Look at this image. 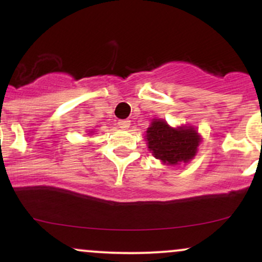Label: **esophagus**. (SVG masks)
I'll return each mask as SVG.
<instances>
[{
  "label": "esophagus",
  "instance_id": "obj_1",
  "mask_svg": "<svg viewBox=\"0 0 262 262\" xmlns=\"http://www.w3.org/2000/svg\"><path fill=\"white\" fill-rule=\"evenodd\" d=\"M118 125L122 129H128L130 127V121H128V119H121V121H118Z\"/></svg>",
  "mask_w": 262,
  "mask_h": 262
}]
</instances>
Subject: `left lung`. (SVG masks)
Masks as SVG:
<instances>
[{"mask_svg":"<svg viewBox=\"0 0 262 262\" xmlns=\"http://www.w3.org/2000/svg\"><path fill=\"white\" fill-rule=\"evenodd\" d=\"M148 148L166 165L187 162L196 155L200 135L193 128L173 129L166 122L155 119L146 130Z\"/></svg>","mask_w":262,"mask_h":262,"instance_id":"1","label":"left lung"}]
</instances>
